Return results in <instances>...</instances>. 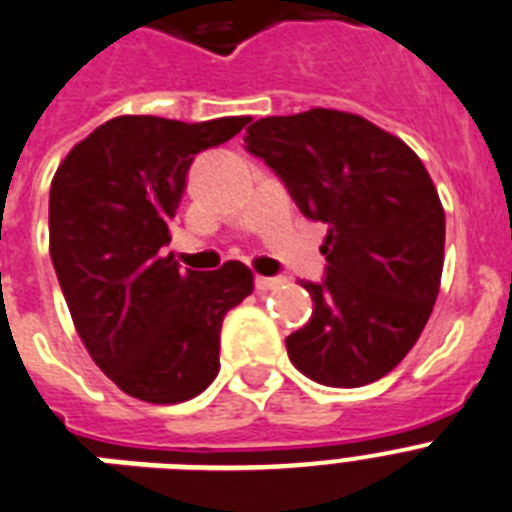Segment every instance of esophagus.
Returning a JSON list of instances; mask_svg holds the SVG:
<instances>
[{
    "label": "esophagus",
    "mask_w": 512,
    "mask_h": 512,
    "mask_svg": "<svg viewBox=\"0 0 512 512\" xmlns=\"http://www.w3.org/2000/svg\"><path fill=\"white\" fill-rule=\"evenodd\" d=\"M283 283V278H265V275H257L255 278V288L257 291H273V288H278Z\"/></svg>",
    "instance_id": "esophagus-1"
}]
</instances>
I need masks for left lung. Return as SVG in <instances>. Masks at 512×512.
<instances>
[{"label": "left lung", "instance_id": "obj_1", "mask_svg": "<svg viewBox=\"0 0 512 512\" xmlns=\"http://www.w3.org/2000/svg\"><path fill=\"white\" fill-rule=\"evenodd\" d=\"M244 141L306 219L330 226L327 275L301 281L314 311L286 337L288 358L324 386L379 381L410 353L441 288L446 213L425 164L384 128L327 108L260 118Z\"/></svg>", "mask_w": 512, "mask_h": 512}]
</instances>
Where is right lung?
<instances>
[{
	"label": "right lung",
	"instance_id": "right-lung-1",
	"mask_svg": "<svg viewBox=\"0 0 512 512\" xmlns=\"http://www.w3.org/2000/svg\"><path fill=\"white\" fill-rule=\"evenodd\" d=\"M250 121L121 115L79 141L53 175V270L84 348L128 397L185 402L219 373L221 324L252 293L250 268L229 260L211 273L180 270L164 244L195 154Z\"/></svg>",
	"mask_w": 512,
	"mask_h": 512
}]
</instances>
